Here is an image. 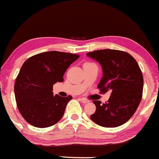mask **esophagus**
Wrapping results in <instances>:
<instances>
[{
  "mask_svg": "<svg viewBox=\"0 0 159 159\" xmlns=\"http://www.w3.org/2000/svg\"><path fill=\"white\" fill-rule=\"evenodd\" d=\"M80 100L83 103H89V100H87V99H86V98H80Z\"/></svg>",
  "mask_w": 159,
  "mask_h": 159,
  "instance_id": "34e87169",
  "label": "esophagus"
}]
</instances>
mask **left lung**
<instances>
[{"mask_svg":"<svg viewBox=\"0 0 159 159\" xmlns=\"http://www.w3.org/2000/svg\"><path fill=\"white\" fill-rule=\"evenodd\" d=\"M86 56L102 67L103 76L97 86L100 92L111 90L105 103L93 101L97 109L91 120L105 128L124 125L134 114L142 97L144 80L138 62L128 52L119 50H97Z\"/></svg>","mask_w":159,"mask_h":159,"instance_id":"obj_1","label":"left lung"}]
</instances>
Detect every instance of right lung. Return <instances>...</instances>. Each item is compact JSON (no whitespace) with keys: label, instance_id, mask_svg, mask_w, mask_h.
<instances>
[{"label":"right lung","instance_id":"right-lung-1","mask_svg":"<svg viewBox=\"0 0 159 159\" xmlns=\"http://www.w3.org/2000/svg\"><path fill=\"white\" fill-rule=\"evenodd\" d=\"M79 55L57 51L39 53L21 66L15 84L17 106L28 123L48 128L57 123L73 97L53 95L52 86L63 81L66 71Z\"/></svg>","mask_w":159,"mask_h":159}]
</instances>
